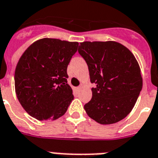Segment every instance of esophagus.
<instances>
[{
  "label": "esophagus",
  "instance_id": "obj_1",
  "mask_svg": "<svg viewBox=\"0 0 158 158\" xmlns=\"http://www.w3.org/2000/svg\"><path fill=\"white\" fill-rule=\"evenodd\" d=\"M81 89H82V87H81V86H79V87H76V90H77V91H79Z\"/></svg>",
  "mask_w": 158,
  "mask_h": 158
}]
</instances>
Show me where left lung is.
I'll use <instances>...</instances> for the list:
<instances>
[{
  "label": "left lung",
  "instance_id": "left-lung-1",
  "mask_svg": "<svg viewBox=\"0 0 158 158\" xmlns=\"http://www.w3.org/2000/svg\"><path fill=\"white\" fill-rule=\"evenodd\" d=\"M79 53L88 66L92 98L84 105L101 124L117 123L130 113L142 89L139 63L130 50L115 41L83 42Z\"/></svg>",
  "mask_w": 158,
  "mask_h": 158
}]
</instances>
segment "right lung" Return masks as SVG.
Returning <instances> with one entry per match:
<instances>
[{
  "mask_svg": "<svg viewBox=\"0 0 158 158\" xmlns=\"http://www.w3.org/2000/svg\"><path fill=\"white\" fill-rule=\"evenodd\" d=\"M78 46L77 42L45 38L22 54L14 74L15 92L32 117L54 120L66 113L74 99L67 69Z\"/></svg>",
  "mask_w": 158,
  "mask_h": 158,
  "instance_id": "right-lung-1",
  "label": "right lung"
}]
</instances>
